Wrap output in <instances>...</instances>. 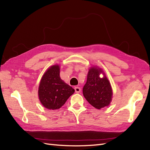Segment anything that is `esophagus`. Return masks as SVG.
<instances>
[{
    "instance_id": "esophagus-1",
    "label": "esophagus",
    "mask_w": 150,
    "mask_h": 150,
    "mask_svg": "<svg viewBox=\"0 0 150 150\" xmlns=\"http://www.w3.org/2000/svg\"><path fill=\"white\" fill-rule=\"evenodd\" d=\"M74 90H75V92L77 93H79L81 92V88L79 87H78V86L75 87Z\"/></svg>"
}]
</instances>
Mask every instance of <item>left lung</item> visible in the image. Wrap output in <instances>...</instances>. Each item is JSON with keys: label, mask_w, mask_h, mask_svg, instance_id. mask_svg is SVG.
Masks as SVG:
<instances>
[{"label": "left lung", "mask_w": 150, "mask_h": 150, "mask_svg": "<svg viewBox=\"0 0 150 150\" xmlns=\"http://www.w3.org/2000/svg\"><path fill=\"white\" fill-rule=\"evenodd\" d=\"M100 74L104 77L101 79ZM84 98L93 107L100 109L108 106L112 98V90L108 79L102 69L96 67L90 69L87 76V81L83 88Z\"/></svg>", "instance_id": "1"}]
</instances>
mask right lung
<instances>
[{"label":"right lung","mask_w":150,"mask_h":150,"mask_svg":"<svg viewBox=\"0 0 150 150\" xmlns=\"http://www.w3.org/2000/svg\"><path fill=\"white\" fill-rule=\"evenodd\" d=\"M74 93V89L60 78L59 65L48 69L42 76L38 88L40 102L50 110L60 108Z\"/></svg>","instance_id":"right-lung-1"}]
</instances>
